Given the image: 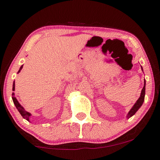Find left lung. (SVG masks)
<instances>
[{"label": "left lung", "instance_id": "obj_1", "mask_svg": "<svg viewBox=\"0 0 160 160\" xmlns=\"http://www.w3.org/2000/svg\"><path fill=\"white\" fill-rule=\"evenodd\" d=\"M141 70L143 71V68H142V66H141ZM145 94H146V80H145V78H144V86L141 90V95H140V98L138 99L137 101L135 102L134 106L132 107V108H131L130 111L128 112V115H127V118H128V119L130 118L131 117H132V116L137 112L138 110L141 108V106L143 103L144 98H145Z\"/></svg>", "mask_w": 160, "mask_h": 160}]
</instances>
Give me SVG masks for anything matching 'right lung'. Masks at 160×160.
Masks as SVG:
<instances>
[{
    "instance_id": "right-lung-1",
    "label": "right lung",
    "mask_w": 160,
    "mask_h": 160,
    "mask_svg": "<svg viewBox=\"0 0 160 160\" xmlns=\"http://www.w3.org/2000/svg\"><path fill=\"white\" fill-rule=\"evenodd\" d=\"M22 67H23V65H22V66L20 67V68H19V71L17 72V73H19V72L21 71V70L22 69ZM12 90L13 91L15 90V82H14V83H13ZM12 100H13V102H14V103L15 105V106H16L17 109L18 110L19 112L20 113V114L22 115V117L24 119L28 120V122H30V117L31 116V113L28 112V111H26L25 110V108H24L23 107L21 106L20 103H19V102H18V100H17V98L14 97V92L12 93Z\"/></svg>"
}]
</instances>
